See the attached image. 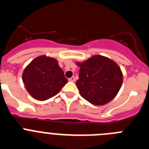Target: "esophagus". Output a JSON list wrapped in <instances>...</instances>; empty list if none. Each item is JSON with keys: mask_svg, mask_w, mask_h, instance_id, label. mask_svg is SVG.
Listing matches in <instances>:
<instances>
[{"mask_svg": "<svg viewBox=\"0 0 149 149\" xmlns=\"http://www.w3.org/2000/svg\"><path fill=\"white\" fill-rule=\"evenodd\" d=\"M68 80H69V81H72V82H74V81H75V77H70V78L68 79Z\"/></svg>", "mask_w": 149, "mask_h": 149, "instance_id": "34e87169", "label": "esophagus"}]
</instances>
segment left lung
I'll list each match as a JSON object with an SVG mask.
<instances>
[{"label": "left lung", "mask_w": 149, "mask_h": 149, "mask_svg": "<svg viewBox=\"0 0 149 149\" xmlns=\"http://www.w3.org/2000/svg\"><path fill=\"white\" fill-rule=\"evenodd\" d=\"M76 64L80 67L76 84L84 99L92 104L104 105L116 96L123 82V74L116 62L94 55Z\"/></svg>", "instance_id": "left-lung-1"}]
</instances>
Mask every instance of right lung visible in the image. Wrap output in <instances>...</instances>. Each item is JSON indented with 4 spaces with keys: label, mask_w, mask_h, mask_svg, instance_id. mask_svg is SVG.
<instances>
[{
    "label": "right lung",
    "mask_w": 149,
    "mask_h": 149,
    "mask_svg": "<svg viewBox=\"0 0 149 149\" xmlns=\"http://www.w3.org/2000/svg\"><path fill=\"white\" fill-rule=\"evenodd\" d=\"M22 81L29 94L38 101L56 95L68 82L58 61L46 55L29 63L22 74Z\"/></svg>",
    "instance_id": "1"
}]
</instances>
